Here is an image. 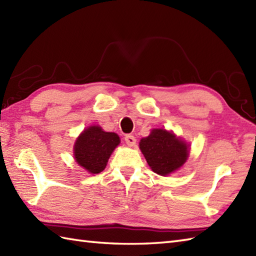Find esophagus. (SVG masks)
I'll use <instances>...</instances> for the list:
<instances>
[{"mask_svg":"<svg viewBox=\"0 0 256 256\" xmlns=\"http://www.w3.org/2000/svg\"><path fill=\"white\" fill-rule=\"evenodd\" d=\"M124 140H125V143H126L128 146H134L135 144H136V138H135L133 135H131V134L125 135Z\"/></svg>","mask_w":256,"mask_h":256,"instance_id":"1","label":"esophagus"}]
</instances>
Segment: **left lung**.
<instances>
[{
	"label": "left lung",
	"mask_w": 256,
	"mask_h": 256,
	"mask_svg": "<svg viewBox=\"0 0 256 256\" xmlns=\"http://www.w3.org/2000/svg\"><path fill=\"white\" fill-rule=\"evenodd\" d=\"M140 150L154 172L167 176L178 170L189 155V145L165 128L152 130L140 142Z\"/></svg>",
	"instance_id": "8db88e82"
}]
</instances>
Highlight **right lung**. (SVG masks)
Segmentation results:
<instances>
[{"instance_id":"1","label":"right lung","mask_w":256,"mask_h":256,"mask_svg":"<svg viewBox=\"0 0 256 256\" xmlns=\"http://www.w3.org/2000/svg\"><path fill=\"white\" fill-rule=\"evenodd\" d=\"M120 144L116 133L106 132L98 125L84 128L74 146L77 164L90 174H99L104 170L112 152Z\"/></svg>"}]
</instances>
